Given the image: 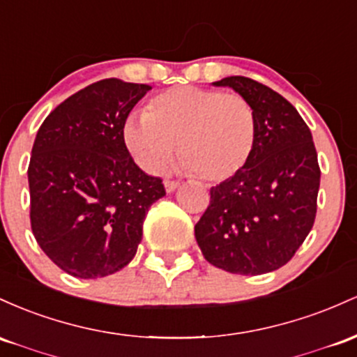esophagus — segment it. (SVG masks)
I'll use <instances>...</instances> for the list:
<instances>
[{
  "label": "esophagus",
  "instance_id": "obj_1",
  "mask_svg": "<svg viewBox=\"0 0 357 357\" xmlns=\"http://www.w3.org/2000/svg\"><path fill=\"white\" fill-rule=\"evenodd\" d=\"M165 190L170 194V192H174L177 187H180V182H177V180H165Z\"/></svg>",
  "mask_w": 357,
  "mask_h": 357
}]
</instances>
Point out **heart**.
Listing matches in <instances>:
<instances>
[{"label": "heart", "instance_id": "1", "mask_svg": "<svg viewBox=\"0 0 357 357\" xmlns=\"http://www.w3.org/2000/svg\"><path fill=\"white\" fill-rule=\"evenodd\" d=\"M258 138L253 104L236 92L175 87L160 92L145 113L125 123V142L148 172L165 167L178 143L183 167L202 182L234 177L250 162Z\"/></svg>", "mask_w": 357, "mask_h": 357}]
</instances>
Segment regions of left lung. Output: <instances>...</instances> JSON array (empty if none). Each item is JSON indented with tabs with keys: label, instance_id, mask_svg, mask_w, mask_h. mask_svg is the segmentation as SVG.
I'll list each match as a JSON object with an SVG mask.
<instances>
[{
	"label": "left lung",
	"instance_id": "left-lung-1",
	"mask_svg": "<svg viewBox=\"0 0 357 357\" xmlns=\"http://www.w3.org/2000/svg\"><path fill=\"white\" fill-rule=\"evenodd\" d=\"M232 87L253 104L258 138L248 165L211 189L195 239L211 265L238 275H261L287 265L314 226L320 168L312 133L278 92L243 75Z\"/></svg>",
	"mask_w": 357,
	"mask_h": 357
}]
</instances>
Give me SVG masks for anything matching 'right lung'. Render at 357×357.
Instances as JSON below:
<instances>
[{
  "label": "right lung",
  "instance_id": "1",
  "mask_svg": "<svg viewBox=\"0 0 357 357\" xmlns=\"http://www.w3.org/2000/svg\"><path fill=\"white\" fill-rule=\"evenodd\" d=\"M146 84L102 79L60 102L40 126L30 165V222L60 270L101 278L125 268L150 206L165 195L125 143V123Z\"/></svg>",
  "mask_w": 357,
  "mask_h": 357
}]
</instances>
